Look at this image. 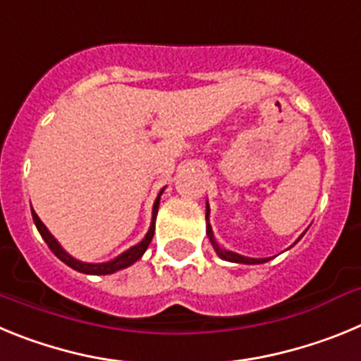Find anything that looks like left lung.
<instances>
[{
    "mask_svg": "<svg viewBox=\"0 0 361 361\" xmlns=\"http://www.w3.org/2000/svg\"><path fill=\"white\" fill-rule=\"evenodd\" d=\"M208 213H209V208L206 209V219H208ZM206 233H208V237H209V240H212L213 247H215L216 255H219L220 258H224V260H229V262H238V264H264V262H267V258H247V257H242V255L233 253V251L220 250L219 244H216L215 238H213V231H212V226L209 224H208V229H206Z\"/></svg>",
    "mask_w": 361,
    "mask_h": 361,
    "instance_id": "1",
    "label": "left lung"
}]
</instances>
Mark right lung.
<instances>
[{
    "label": "right lung",
    "instance_id": "obj_1",
    "mask_svg": "<svg viewBox=\"0 0 361 361\" xmlns=\"http://www.w3.org/2000/svg\"><path fill=\"white\" fill-rule=\"evenodd\" d=\"M159 200H161V193H159L157 200H155V204H153V219H152V226H149V231L146 233V237L142 238L141 242L137 245H133V247H130L128 251H124L123 255H119L117 258H114V260H110V262H104V264H86V262H79V260H75V258L70 257L68 253H66L65 250H63L61 245L57 244L56 238L52 237L49 233V229L44 228V224L39 220V216L36 215V212L32 209V219H34V222H36V228L37 231L41 233V237L44 238V242L49 244V247L52 250V253L56 255L59 260H63V262L66 264V266H70L72 269L79 271V273H86V275H111V273H116V271L119 269H124V267L132 266L133 262H137L139 258L145 255V251L148 250L149 242H152L153 238V233H155V216H157V209H159Z\"/></svg>",
    "mask_w": 361,
    "mask_h": 361
}]
</instances>
